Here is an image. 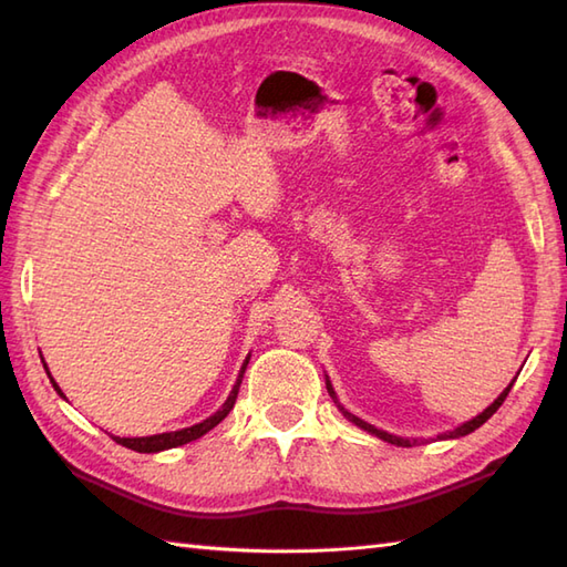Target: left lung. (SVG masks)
I'll return each instance as SVG.
<instances>
[{"label": "left lung", "instance_id": "1", "mask_svg": "<svg viewBox=\"0 0 567 567\" xmlns=\"http://www.w3.org/2000/svg\"><path fill=\"white\" fill-rule=\"evenodd\" d=\"M512 384H514V380L509 382V388L507 390H504L499 396H497V400L495 402H492L487 409H485V412L483 414H477L475 419H470V421H465V424H461V426H457V429H453V431H449V433H441V436L439 439H461V436H467V433H473L475 429H480V426H483L485 424V421L492 416V414H495L497 412V409L502 406V402L504 400H507V394H509V390H512ZM327 390H329V394L333 396V402L336 404H339V400H336V392H333V388H331V382L327 380ZM339 409H341V412H343V416H348V419H351L353 421V424L355 426H360V429H365L368 433H372V436H378V439H382V441H388V443H392V445H402V449H412V445L416 443V441H409V439H400V436H392V433H388V431H380V429H375V426H372V424H368V421H363V419H358V416H353L351 412H346V409L339 404Z\"/></svg>", "mask_w": 567, "mask_h": 567}]
</instances>
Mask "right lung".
<instances>
[{
    "mask_svg": "<svg viewBox=\"0 0 567 567\" xmlns=\"http://www.w3.org/2000/svg\"><path fill=\"white\" fill-rule=\"evenodd\" d=\"M248 360H250V355L246 358L244 368H240V372H238V380H236V384H234L231 394L226 396V402L221 404L219 412L212 414L209 419H204V421H199V424H195V426H187V429H179V431L155 433V436H143V439H118V436H114V441H116V443H122V445H126V449H131V451H138V453H158V451H167V449H177V445H185V443H189V441H197L199 436H204V433L212 431L216 424H219V421H224V419H226V414L231 412V409H234V404H236V396H238V388H240V380H244V372H246ZM43 368H45V363H43ZM45 372H48V368H45ZM48 378H51V372H48ZM51 382H53V388L58 390V394H60V396H65V394H63V390L58 388L53 378H51Z\"/></svg>",
    "mask_w": 567,
    "mask_h": 567,
    "instance_id": "add662e5",
    "label": "right lung"
}]
</instances>
